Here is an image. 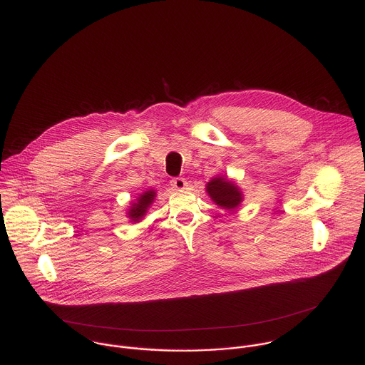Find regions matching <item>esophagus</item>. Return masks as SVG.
Masks as SVG:
<instances>
[{"instance_id":"1","label":"esophagus","mask_w":365,"mask_h":365,"mask_svg":"<svg viewBox=\"0 0 365 365\" xmlns=\"http://www.w3.org/2000/svg\"><path fill=\"white\" fill-rule=\"evenodd\" d=\"M170 184H171V187L174 188V190H178V191H181V190H185V187H187V181L184 180V178H173L171 181H170Z\"/></svg>"}]
</instances>
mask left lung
I'll list each match as a JSON object with an SVG mask.
<instances>
[{"label": "left lung", "instance_id": "obj_1", "mask_svg": "<svg viewBox=\"0 0 365 365\" xmlns=\"http://www.w3.org/2000/svg\"><path fill=\"white\" fill-rule=\"evenodd\" d=\"M209 198L225 210H235L239 208L245 200L240 187L230 178L225 175L213 177L205 185Z\"/></svg>", "mask_w": 365, "mask_h": 365}]
</instances>
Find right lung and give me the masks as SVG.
<instances>
[{
    "mask_svg": "<svg viewBox=\"0 0 365 365\" xmlns=\"http://www.w3.org/2000/svg\"><path fill=\"white\" fill-rule=\"evenodd\" d=\"M156 195V190L152 188V190H148V191L139 194V197H136V200L130 201V207L126 212V216L129 217V220L133 223H139L146 216L152 204L155 202Z\"/></svg>",
    "mask_w": 365,
    "mask_h": 365,
    "instance_id": "obj_1",
    "label": "right lung"
}]
</instances>
